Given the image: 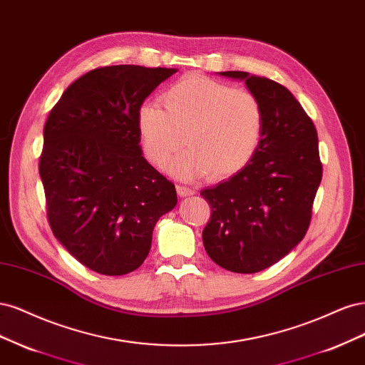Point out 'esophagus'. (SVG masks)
Segmentation results:
<instances>
[{
    "instance_id": "esophagus-1",
    "label": "esophagus",
    "mask_w": 365,
    "mask_h": 365,
    "mask_svg": "<svg viewBox=\"0 0 365 365\" xmlns=\"http://www.w3.org/2000/svg\"><path fill=\"white\" fill-rule=\"evenodd\" d=\"M175 190H178V194H179L180 197H190V195H194V194H195V191L192 190V187L183 186V185H178V186H175Z\"/></svg>"
}]
</instances>
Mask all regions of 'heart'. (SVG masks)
<instances>
[{"label":"heart","instance_id":"b5f03b06","mask_svg":"<svg viewBox=\"0 0 365 365\" xmlns=\"http://www.w3.org/2000/svg\"><path fill=\"white\" fill-rule=\"evenodd\" d=\"M165 109L144 103L138 130L147 159L179 179L209 174L229 178L252 160L264 130L262 106L252 92L232 88L202 74H187L163 93Z\"/></svg>","mask_w":365,"mask_h":365}]
</instances>
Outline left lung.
<instances>
[{
  "label": "left lung",
  "mask_w": 365,
  "mask_h": 365,
  "mask_svg": "<svg viewBox=\"0 0 365 365\" xmlns=\"http://www.w3.org/2000/svg\"><path fill=\"white\" fill-rule=\"evenodd\" d=\"M218 74L244 81L259 100L264 130L255 156L241 171L200 192L212 209L203 244L220 267L257 273L287 256L307 235L323 174L319 138L285 86L244 71Z\"/></svg>",
  "instance_id": "8db88e82"
}]
</instances>
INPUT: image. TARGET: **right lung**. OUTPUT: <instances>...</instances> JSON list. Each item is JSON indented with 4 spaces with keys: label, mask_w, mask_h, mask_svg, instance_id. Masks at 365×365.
Here are the masks:
<instances>
[{
    "label": "right lung",
    "mask_w": 365,
    "mask_h": 365,
    "mask_svg": "<svg viewBox=\"0 0 365 365\" xmlns=\"http://www.w3.org/2000/svg\"><path fill=\"white\" fill-rule=\"evenodd\" d=\"M175 68L92 69L62 93L43 127L39 174L57 241L92 272L143 265L158 220L178 205L173 182L143 155L138 110Z\"/></svg>",
    "instance_id": "add662e5"
}]
</instances>
